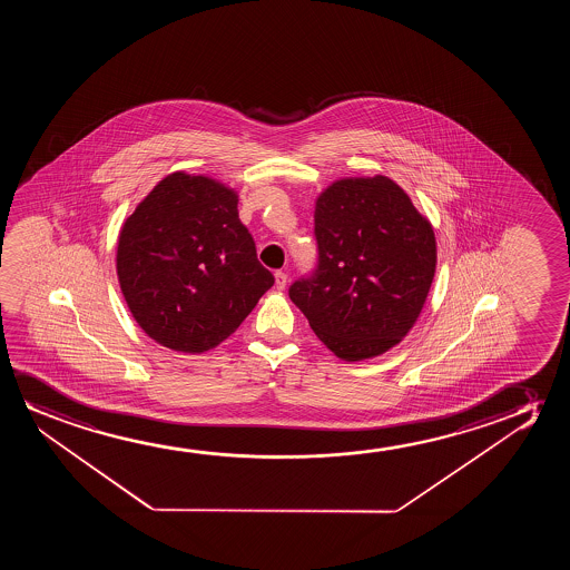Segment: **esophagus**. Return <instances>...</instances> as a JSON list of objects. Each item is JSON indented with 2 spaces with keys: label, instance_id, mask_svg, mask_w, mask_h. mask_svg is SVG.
Wrapping results in <instances>:
<instances>
[{
  "label": "esophagus",
  "instance_id": "1",
  "mask_svg": "<svg viewBox=\"0 0 570 570\" xmlns=\"http://www.w3.org/2000/svg\"><path fill=\"white\" fill-rule=\"evenodd\" d=\"M286 282H288V274L282 273V271H278V273L274 274V286H276V288H286Z\"/></svg>",
  "mask_w": 570,
  "mask_h": 570
}]
</instances>
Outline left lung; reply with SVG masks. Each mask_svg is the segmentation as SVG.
Instances as JSON below:
<instances>
[{
  "label": "left lung",
  "mask_w": 570,
  "mask_h": 570,
  "mask_svg": "<svg viewBox=\"0 0 570 570\" xmlns=\"http://www.w3.org/2000/svg\"><path fill=\"white\" fill-rule=\"evenodd\" d=\"M317 265L289 286L338 358H374L411 331L436 271V239L387 177L336 180L315 206Z\"/></svg>",
  "instance_id": "left-lung-1"
}]
</instances>
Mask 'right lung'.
Listing matches in <instances>:
<instances>
[{
	"label": "right lung",
	"mask_w": 570,
	"mask_h": 570,
	"mask_svg": "<svg viewBox=\"0 0 570 570\" xmlns=\"http://www.w3.org/2000/svg\"><path fill=\"white\" fill-rule=\"evenodd\" d=\"M117 273L146 335L190 354L226 341L274 284L239 222L234 190L180 171L126 219Z\"/></svg>",
	"instance_id": "right-lung-1"
}]
</instances>
